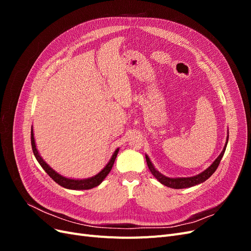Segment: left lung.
<instances>
[{
	"instance_id": "8db88e82",
	"label": "left lung",
	"mask_w": 251,
	"mask_h": 251,
	"mask_svg": "<svg viewBox=\"0 0 251 251\" xmlns=\"http://www.w3.org/2000/svg\"><path fill=\"white\" fill-rule=\"evenodd\" d=\"M229 132H227V137H226V142H225V146L223 148V151H221V154H220L216 160L212 162L208 168L203 171L202 173L196 175V176L193 177H177V178H171V177H166L164 176L163 174H161L159 171L156 170V168L154 166V164L151 163V161L150 160V158L148 155H146V160L149 166V170L151 171V173L153 174V176L160 182L161 184L171 187V188H187V187H192L195 185H198L203 183L204 181H206L212 174L216 172V170L218 169L219 163L221 161V159L225 153V150L227 147V142H228V138H229Z\"/></svg>"
}]
</instances>
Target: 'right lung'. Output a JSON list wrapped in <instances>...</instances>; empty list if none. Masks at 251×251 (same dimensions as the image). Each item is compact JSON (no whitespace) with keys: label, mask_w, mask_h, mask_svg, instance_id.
Instances as JSON below:
<instances>
[{"label":"right lung","mask_w":251,"mask_h":251,"mask_svg":"<svg viewBox=\"0 0 251 251\" xmlns=\"http://www.w3.org/2000/svg\"><path fill=\"white\" fill-rule=\"evenodd\" d=\"M31 146H32V151H33L34 157L36 158L37 162H39L40 165L44 169V171L46 172L49 175V176L60 186H63V187L68 188V189H74V191H80V189H91V188L100 185L101 182L104 180V178L108 176L109 173L111 172V170L113 168V164H114V162H115V159H116L117 154L119 151V148H117L115 150V151L113 153L109 162L105 164L104 168L100 173L96 174L95 176L90 177V178H86V179H72V178H67V177L63 176V175H60L57 172H55L42 158V156L39 153V151H37V149H36L34 134H33V127H31Z\"/></svg>","instance_id":"add662e5"}]
</instances>
